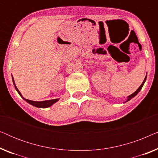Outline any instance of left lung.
Masks as SVG:
<instances>
[{
	"mask_svg": "<svg viewBox=\"0 0 158 158\" xmlns=\"http://www.w3.org/2000/svg\"><path fill=\"white\" fill-rule=\"evenodd\" d=\"M146 78H147V77H145V78H144V81H143V82H142V83L141 84V85H140V86H139V88H138V89H137V90H136V91H135V93H133V94H131V95H130V96H129L128 97H127V101H129V100H131V98H134V97H135V96H136V95H137V94H138V93H139V92L140 91V90H141V89H142V86H143V85H144V82H145V81H146ZM127 101H126V102H127Z\"/></svg>",
	"mask_w": 158,
	"mask_h": 158,
	"instance_id": "1",
	"label": "left lung"
}]
</instances>
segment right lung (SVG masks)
Listing matches in <instances>:
<instances>
[{"label":"right lung","mask_w":158,"mask_h":158,"mask_svg":"<svg viewBox=\"0 0 158 158\" xmlns=\"http://www.w3.org/2000/svg\"><path fill=\"white\" fill-rule=\"evenodd\" d=\"M12 79H13V82H14V85L15 86V88H16V90H17V92L19 93V94L20 95L21 97H22L23 100H25L27 103H29V104L34 106H36V107H38V108H47V107L51 106L52 105L54 104V103L57 102V101H59V99H58V98H57V99H52V100L44 101H31V100H28V99H26V98H24L22 96V95H21L20 91H19V90H18V88H16V86L15 85L14 80V77H13V76H12Z\"/></svg>","instance_id":"obj_1"}]
</instances>
